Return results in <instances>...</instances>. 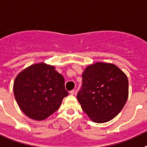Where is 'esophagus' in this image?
<instances>
[{"mask_svg":"<svg viewBox=\"0 0 147 147\" xmlns=\"http://www.w3.org/2000/svg\"><path fill=\"white\" fill-rule=\"evenodd\" d=\"M70 95H74L75 93V90H74V89H72V90H71V91L69 92Z\"/></svg>","mask_w":147,"mask_h":147,"instance_id":"esophagus-1","label":"esophagus"}]
</instances>
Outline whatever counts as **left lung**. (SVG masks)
<instances>
[{
	"mask_svg": "<svg viewBox=\"0 0 147 147\" xmlns=\"http://www.w3.org/2000/svg\"><path fill=\"white\" fill-rule=\"evenodd\" d=\"M77 95L81 108L95 123H105L123 109L129 94L127 75L112 63H96L86 67Z\"/></svg>",
	"mask_w": 147,
	"mask_h": 147,
	"instance_id": "8db88e82",
	"label": "left lung"
}]
</instances>
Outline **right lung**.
<instances>
[{
  "mask_svg": "<svg viewBox=\"0 0 147 147\" xmlns=\"http://www.w3.org/2000/svg\"><path fill=\"white\" fill-rule=\"evenodd\" d=\"M64 78L55 67L45 63L29 66L14 82V95L19 107L32 119L42 121L57 111L68 95Z\"/></svg>",
  "mask_w": 147,
  "mask_h": 147,
  "instance_id": "obj_1",
  "label": "right lung"
}]
</instances>
